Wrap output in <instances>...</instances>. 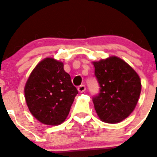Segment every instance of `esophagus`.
Instances as JSON below:
<instances>
[{
	"instance_id": "1",
	"label": "esophagus",
	"mask_w": 157,
	"mask_h": 157,
	"mask_svg": "<svg viewBox=\"0 0 157 157\" xmlns=\"http://www.w3.org/2000/svg\"><path fill=\"white\" fill-rule=\"evenodd\" d=\"M86 86H84V85H81V86H80L78 88H77V90H78V91L80 93L84 92V91H86Z\"/></svg>"
}]
</instances>
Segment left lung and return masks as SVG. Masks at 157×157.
I'll use <instances>...</instances> for the list:
<instances>
[{
	"instance_id": "1",
	"label": "left lung",
	"mask_w": 157,
	"mask_h": 157,
	"mask_svg": "<svg viewBox=\"0 0 157 157\" xmlns=\"http://www.w3.org/2000/svg\"><path fill=\"white\" fill-rule=\"evenodd\" d=\"M100 92L92 100L97 115L108 123L127 118L137 103L141 82L136 71L117 57L94 62Z\"/></svg>"
}]
</instances>
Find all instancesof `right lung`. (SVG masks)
I'll list each match as a JSON object with an SVG mask.
<instances>
[{
	"mask_svg": "<svg viewBox=\"0 0 157 157\" xmlns=\"http://www.w3.org/2000/svg\"><path fill=\"white\" fill-rule=\"evenodd\" d=\"M24 92L32 114L42 123L57 125L67 117L78 91L64 71L63 63L46 58L32 71Z\"/></svg>",
	"mask_w": 157,
	"mask_h": 157,
	"instance_id": "1",
	"label": "right lung"
}]
</instances>
